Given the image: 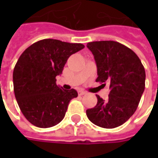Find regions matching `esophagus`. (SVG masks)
Masks as SVG:
<instances>
[{
  "label": "esophagus",
  "instance_id": "esophagus-1",
  "mask_svg": "<svg viewBox=\"0 0 158 158\" xmlns=\"http://www.w3.org/2000/svg\"><path fill=\"white\" fill-rule=\"evenodd\" d=\"M79 96H84V95H85L86 92L85 91H84V90H79Z\"/></svg>",
  "mask_w": 158,
  "mask_h": 158
}]
</instances>
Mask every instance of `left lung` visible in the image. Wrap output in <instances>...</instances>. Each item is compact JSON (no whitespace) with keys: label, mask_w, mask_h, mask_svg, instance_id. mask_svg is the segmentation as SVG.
<instances>
[{"label":"left lung","mask_w":158,"mask_h":158,"mask_svg":"<svg viewBox=\"0 0 158 158\" xmlns=\"http://www.w3.org/2000/svg\"><path fill=\"white\" fill-rule=\"evenodd\" d=\"M87 47L96 61L98 75L96 82H109L111 89L107 101L96 95L97 104L86 110L87 117L99 127H118L138 107L145 89L144 66L131 49L117 41L89 42Z\"/></svg>","instance_id":"obj_1"}]
</instances>
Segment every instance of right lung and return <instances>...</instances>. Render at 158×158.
Returning a JSON list of instances; mask_svg holds the SVG:
<instances>
[{"label":"right lung","instance_id":"1","mask_svg":"<svg viewBox=\"0 0 158 158\" xmlns=\"http://www.w3.org/2000/svg\"><path fill=\"white\" fill-rule=\"evenodd\" d=\"M84 47L80 43L45 39L19 56L13 70V89L19 108L33 125L50 128L63 119L78 92L58 87L56 77L62 74L69 56Z\"/></svg>","mask_w":158,"mask_h":158}]
</instances>
